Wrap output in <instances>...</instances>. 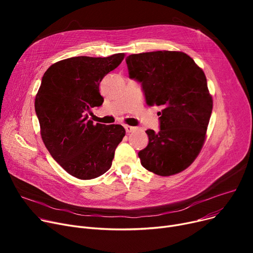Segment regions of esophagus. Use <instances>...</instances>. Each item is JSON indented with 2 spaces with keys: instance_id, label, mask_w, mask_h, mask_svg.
I'll list each match as a JSON object with an SVG mask.
<instances>
[{
  "instance_id": "1",
  "label": "esophagus",
  "mask_w": 253,
  "mask_h": 253,
  "mask_svg": "<svg viewBox=\"0 0 253 253\" xmlns=\"http://www.w3.org/2000/svg\"><path fill=\"white\" fill-rule=\"evenodd\" d=\"M124 127H125V130H126V132H127V133H130V132H132V131H134V130L136 129L135 127H133V126H129V125H125Z\"/></svg>"
}]
</instances>
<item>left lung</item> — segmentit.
Here are the masks:
<instances>
[{"mask_svg":"<svg viewBox=\"0 0 253 253\" xmlns=\"http://www.w3.org/2000/svg\"><path fill=\"white\" fill-rule=\"evenodd\" d=\"M129 77L139 83L148 105L161 106L160 130H147L141 165L170 176L187 169L200 153L212 106L207 80L193 58L179 51H155L126 58Z\"/></svg>","mask_w":253,"mask_h":253,"instance_id":"left-lung-1","label":"left lung"}]
</instances>
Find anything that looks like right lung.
<instances>
[{
  "label": "right lung",
  "mask_w": 253,
  "mask_h": 253,
  "mask_svg": "<svg viewBox=\"0 0 253 253\" xmlns=\"http://www.w3.org/2000/svg\"><path fill=\"white\" fill-rule=\"evenodd\" d=\"M78 56L53 63L36 95L41 136L52 158L79 179L96 178L112 166L116 148L125 136L121 125L93 124L91 108L100 106L99 83L124 59Z\"/></svg>",
  "instance_id": "right-lung-1"
}]
</instances>
